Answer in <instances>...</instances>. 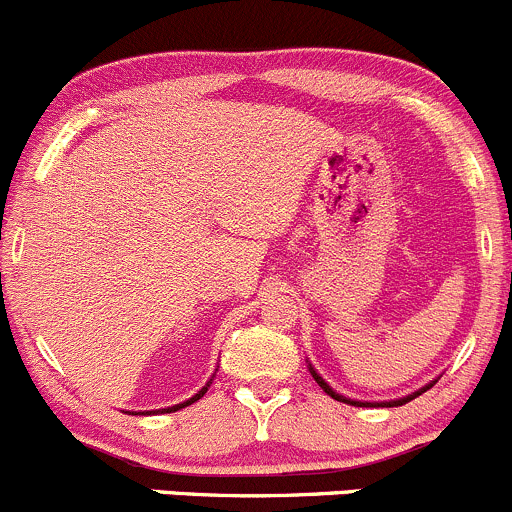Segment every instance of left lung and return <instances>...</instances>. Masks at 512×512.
<instances>
[{"label":"left lung","instance_id":"8db88e82","mask_svg":"<svg viewBox=\"0 0 512 512\" xmlns=\"http://www.w3.org/2000/svg\"><path fill=\"white\" fill-rule=\"evenodd\" d=\"M310 373H312V378H315V381H317V383H320V388L324 390V393H327V395H332V398H334V400H339V403H349V405H366V403H359V400H349V398H344V395L334 393V390H332V388H329V386H327V383H324V381H322V376H320V373H317V371H315V368H312V366H310ZM427 388H432V386H427ZM427 388L417 390V393H412V395H405V398H400V400H393V403H383V405H388V408H390V405H405V403H410V400H412V398H417V395H422V393H425V390H427Z\"/></svg>","mask_w":512,"mask_h":512}]
</instances>
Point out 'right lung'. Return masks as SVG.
<instances>
[{
  "instance_id": "obj_1",
  "label": "right lung",
  "mask_w": 512,
  "mask_h": 512,
  "mask_svg": "<svg viewBox=\"0 0 512 512\" xmlns=\"http://www.w3.org/2000/svg\"><path fill=\"white\" fill-rule=\"evenodd\" d=\"M210 383H212V378H210ZM210 383H207V386H205V388H202V390H200V393H195V395H192V398H190V400H185V403H180V405H173V408H166V410H163V412H175V410H180V408H188V405H192V403H195V400H200V398H202V395H205V393H207V388H210Z\"/></svg>"
}]
</instances>
